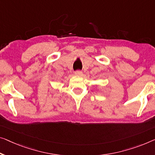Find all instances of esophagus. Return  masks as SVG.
I'll list each match as a JSON object with an SVG mask.
<instances>
[{
  "instance_id": "esophagus-1",
  "label": "esophagus",
  "mask_w": 155,
  "mask_h": 155,
  "mask_svg": "<svg viewBox=\"0 0 155 155\" xmlns=\"http://www.w3.org/2000/svg\"><path fill=\"white\" fill-rule=\"evenodd\" d=\"M74 74H75V75L78 76V77H82V75H83L82 71H75Z\"/></svg>"
}]
</instances>
